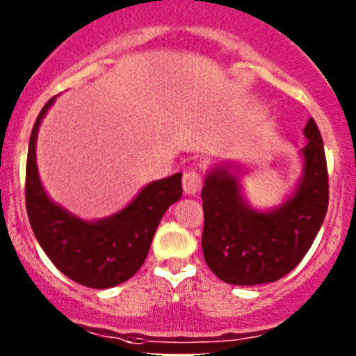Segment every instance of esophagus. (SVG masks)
Segmentation results:
<instances>
[{
	"label": "esophagus",
	"instance_id": "1",
	"mask_svg": "<svg viewBox=\"0 0 356 356\" xmlns=\"http://www.w3.org/2000/svg\"><path fill=\"white\" fill-rule=\"evenodd\" d=\"M201 186H203V175L196 168H189V170L184 172L182 188H184L186 195H196V193H200Z\"/></svg>",
	"mask_w": 356,
	"mask_h": 356
}]
</instances>
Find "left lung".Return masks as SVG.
Listing matches in <instances>:
<instances>
[{"mask_svg":"<svg viewBox=\"0 0 356 356\" xmlns=\"http://www.w3.org/2000/svg\"><path fill=\"white\" fill-rule=\"evenodd\" d=\"M303 177L281 207L257 211L241 196L225 167L213 168L201 189L204 261L220 281L236 286L275 282L307 254L327 213L329 177L324 141L314 118L307 122Z\"/></svg>","mask_w":356,"mask_h":356,"instance_id":"1","label":"left lung"}]
</instances>
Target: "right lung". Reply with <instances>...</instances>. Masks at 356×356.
<instances>
[{
	"label": "right lung",
	"mask_w": 356,
	"mask_h": 356,
	"mask_svg": "<svg viewBox=\"0 0 356 356\" xmlns=\"http://www.w3.org/2000/svg\"><path fill=\"white\" fill-rule=\"evenodd\" d=\"M55 98L39 111L31 132L25 167V207L35 239L62 274L77 284L106 289L131 279L145 264L153 236L170 204L182 196V174L152 182L111 217L86 222L53 203L35 165L39 125Z\"/></svg>",
	"instance_id": "right-lung-1"
}]
</instances>
